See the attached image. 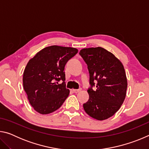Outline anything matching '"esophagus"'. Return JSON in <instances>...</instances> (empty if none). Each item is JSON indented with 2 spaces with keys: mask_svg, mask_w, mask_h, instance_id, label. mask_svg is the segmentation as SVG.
<instances>
[{
  "mask_svg": "<svg viewBox=\"0 0 149 149\" xmlns=\"http://www.w3.org/2000/svg\"><path fill=\"white\" fill-rule=\"evenodd\" d=\"M81 91V89H73V91H74L75 93H79V92Z\"/></svg>",
  "mask_w": 149,
  "mask_h": 149,
  "instance_id": "34e87169",
  "label": "esophagus"
}]
</instances>
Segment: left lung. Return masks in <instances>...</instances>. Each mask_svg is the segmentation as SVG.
Instances as JSON below:
<instances>
[{"mask_svg":"<svg viewBox=\"0 0 149 149\" xmlns=\"http://www.w3.org/2000/svg\"><path fill=\"white\" fill-rule=\"evenodd\" d=\"M79 54L87 64L91 87L89 100L84 104L87 114L97 120L112 117L124 101L127 87L124 67L112 52L102 47L83 49ZM97 81V89H92Z\"/></svg>","mask_w":149,"mask_h":149,"instance_id":"1","label":"left lung"}]
</instances>
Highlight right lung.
Returning a JSON list of instances; mask_svg holds the SVG:
<instances>
[{
	"mask_svg": "<svg viewBox=\"0 0 149 149\" xmlns=\"http://www.w3.org/2000/svg\"><path fill=\"white\" fill-rule=\"evenodd\" d=\"M77 52L75 48L53 45L44 48L29 60L24 72L23 85L27 99L36 112L50 114L68 97L64 67ZM60 80L63 82L59 84Z\"/></svg>",
	"mask_w": 149,
	"mask_h": 149,
	"instance_id": "add662e5",
	"label": "right lung"
}]
</instances>
